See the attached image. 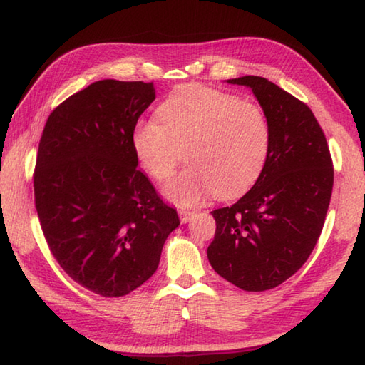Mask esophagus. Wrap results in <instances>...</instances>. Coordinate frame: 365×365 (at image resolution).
Masks as SVG:
<instances>
[{"label":"esophagus","instance_id":"obj_1","mask_svg":"<svg viewBox=\"0 0 365 365\" xmlns=\"http://www.w3.org/2000/svg\"><path fill=\"white\" fill-rule=\"evenodd\" d=\"M193 215H195V211H190V209H178V217H180L183 224H187Z\"/></svg>","mask_w":365,"mask_h":365}]
</instances>
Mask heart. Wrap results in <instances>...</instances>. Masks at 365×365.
<instances>
[{
	"instance_id": "b5f03b06",
	"label": "heart",
	"mask_w": 365,
	"mask_h": 365,
	"mask_svg": "<svg viewBox=\"0 0 365 365\" xmlns=\"http://www.w3.org/2000/svg\"><path fill=\"white\" fill-rule=\"evenodd\" d=\"M159 120H140L132 145L143 169L164 182L183 163L190 168L165 185L178 206H193L214 195L230 200L261 177L270 151V123L255 103L209 86L188 85L159 106Z\"/></svg>"
}]
</instances>
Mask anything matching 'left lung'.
<instances>
[{
    "instance_id": "left-lung-1",
    "label": "left lung",
    "mask_w": 365,
    "mask_h": 365,
    "mask_svg": "<svg viewBox=\"0 0 365 365\" xmlns=\"http://www.w3.org/2000/svg\"><path fill=\"white\" fill-rule=\"evenodd\" d=\"M250 86L270 123L261 177L233 206L212 211V269L245 292L282 285L307 261L322 232L333 188L325 133L306 103L264 77L227 80Z\"/></svg>"
}]
</instances>
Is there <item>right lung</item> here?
<instances>
[{
  "label": "right lung",
  "instance_id": "add662e5",
  "mask_svg": "<svg viewBox=\"0 0 365 365\" xmlns=\"http://www.w3.org/2000/svg\"><path fill=\"white\" fill-rule=\"evenodd\" d=\"M154 98L153 82L91 83L53 109L36 153L35 207L49 251L104 298L143 285L180 224L137 169L132 133Z\"/></svg>",
  "mask_w": 365,
  "mask_h": 365
}]
</instances>
